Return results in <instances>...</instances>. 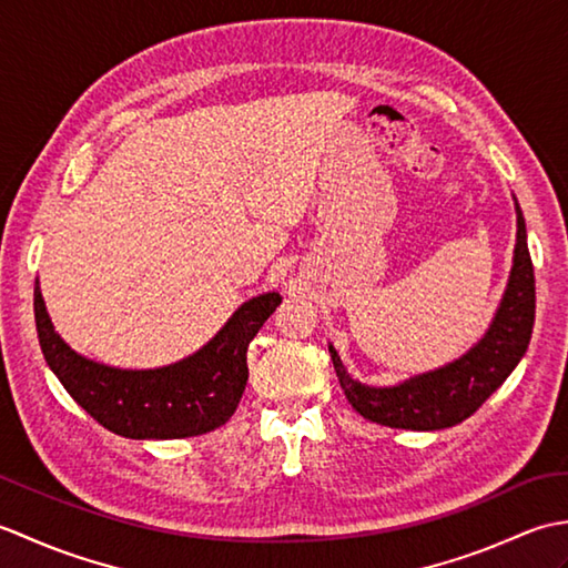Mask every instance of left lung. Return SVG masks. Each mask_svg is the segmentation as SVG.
<instances>
[{"mask_svg":"<svg viewBox=\"0 0 568 568\" xmlns=\"http://www.w3.org/2000/svg\"><path fill=\"white\" fill-rule=\"evenodd\" d=\"M515 214L517 234L508 285L486 334L466 354L395 385H368L346 371L339 352L329 344L336 378L346 400L361 417L385 427L415 432L454 427L474 415L520 364L535 324V268L527 251L525 216L517 200Z\"/></svg>","mask_w":568,"mask_h":568,"instance_id":"1","label":"left lung"}]
</instances>
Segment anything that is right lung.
Masks as SVG:
<instances>
[{
	"label": "right lung",
	"mask_w": 568,
	"mask_h": 568,
	"mask_svg": "<svg viewBox=\"0 0 568 568\" xmlns=\"http://www.w3.org/2000/svg\"><path fill=\"white\" fill-rule=\"evenodd\" d=\"M281 293L246 300L195 354L161 368H116L70 348L33 287L36 329L45 364L84 413L126 439H185L234 415L248 381L246 348L281 305Z\"/></svg>",
	"instance_id": "add662e5"
}]
</instances>
